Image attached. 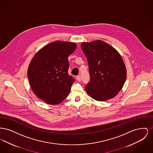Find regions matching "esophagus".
I'll list each match as a JSON object with an SVG mask.
<instances>
[{"mask_svg": "<svg viewBox=\"0 0 153 153\" xmlns=\"http://www.w3.org/2000/svg\"><path fill=\"white\" fill-rule=\"evenodd\" d=\"M76 79L78 81H81V76H76Z\"/></svg>", "mask_w": 153, "mask_h": 153, "instance_id": "esophagus-1", "label": "esophagus"}]
</instances>
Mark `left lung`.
<instances>
[{"instance_id":"8db88e82","label":"left lung","mask_w":153,"mask_h":153,"mask_svg":"<svg viewBox=\"0 0 153 153\" xmlns=\"http://www.w3.org/2000/svg\"><path fill=\"white\" fill-rule=\"evenodd\" d=\"M81 48L87 59L91 78L85 88L87 93L97 101L112 99L122 89L127 77L121 55L101 40L82 42Z\"/></svg>"}]
</instances>
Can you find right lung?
<instances>
[{
  "label": "right lung",
  "mask_w": 153,
  "mask_h": 153,
  "mask_svg": "<svg viewBox=\"0 0 153 153\" xmlns=\"http://www.w3.org/2000/svg\"><path fill=\"white\" fill-rule=\"evenodd\" d=\"M74 42L57 41L36 52L27 76L34 93L47 104L56 105L65 99L74 79L68 74V57L76 50Z\"/></svg>",
  "instance_id": "obj_1"
}]
</instances>
